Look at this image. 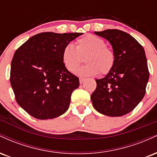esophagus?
I'll use <instances>...</instances> for the list:
<instances>
[{
    "label": "esophagus",
    "instance_id": "34e87169",
    "mask_svg": "<svg viewBox=\"0 0 157 157\" xmlns=\"http://www.w3.org/2000/svg\"><path fill=\"white\" fill-rule=\"evenodd\" d=\"M79 80H80V83L82 84V82H83L85 81V80H86V79L83 78V77H80V79H79Z\"/></svg>",
    "mask_w": 157,
    "mask_h": 157
}]
</instances>
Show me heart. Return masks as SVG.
Masks as SVG:
<instances>
[{
  "instance_id": "b5f03b06",
  "label": "heart",
  "mask_w": 157,
  "mask_h": 157,
  "mask_svg": "<svg viewBox=\"0 0 157 157\" xmlns=\"http://www.w3.org/2000/svg\"><path fill=\"white\" fill-rule=\"evenodd\" d=\"M85 66L77 71L80 76H94L106 75L113 68L115 56L112 50L105 46L104 40L97 36L86 35L76 41V47L71 44L65 46L62 52V61L65 68L74 73L82 62L84 57Z\"/></svg>"
}]
</instances>
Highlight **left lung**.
Here are the masks:
<instances>
[{"mask_svg":"<svg viewBox=\"0 0 157 157\" xmlns=\"http://www.w3.org/2000/svg\"><path fill=\"white\" fill-rule=\"evenodd\" d=\"M94 34L111 44L115 62L103 78L96 80L91 102L102 114L123 116L134 110L145 96L149 79L145 50L136 39L121 30L106 29Z\"/></svg>","mask_w":157,"mask_h":157,"instance_id":"1","label":"left lung"}]
</instances>
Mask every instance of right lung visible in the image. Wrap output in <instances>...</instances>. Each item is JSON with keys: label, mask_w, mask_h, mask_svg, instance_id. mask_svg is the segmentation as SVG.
I'll use <instances>...</instances> for the list:
<instances>
[{"label": "right lung", "mask_w": 157, "mask_h": 157, "mask_svg": "<svg viewBox=\"0 0 157 157\" xmlns=\"http://www.w3.org/2000/svg\"><path fill=\"white\" fill-rule=\"evenodd\" d=\"M82 35L43 32L30 37L14 54L11 86L18 105L33 117L53 119L68 110L80 82L65 68L62 52Z\"/></svg>", "instance_id": "obj_1"}]
</instances>
